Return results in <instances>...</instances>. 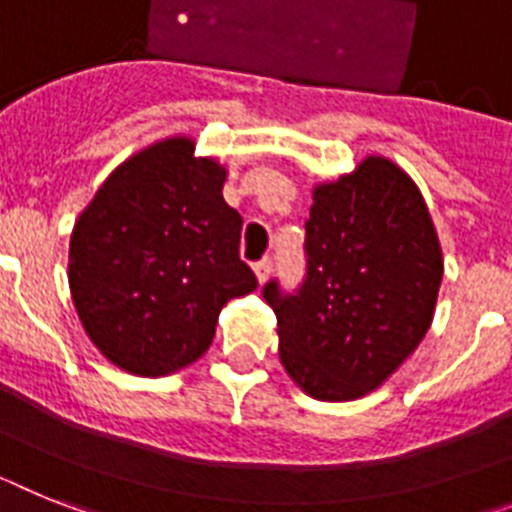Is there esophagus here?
<instances>
[{
  "label": "esophagus",
  "instance_id": "34e87169",
  "mask_svg": "<svg viewBox=\"0 0 512 512\" xmlns=\"http://www.w3.org/2000/svg\"><path fill=\"white\" fill-rule=\"evenodd\" d=\"M270 273H273V257H263V260H257V263H255L257 281L265 283L270 278Z\"/></svg>",
  "mask_w": 512,
  "mask_h": 512
}]
</instances>
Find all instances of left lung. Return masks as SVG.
Returning a JSON list of instances; mask_svg holds the SVG:
<instances>
[{"mask_svg":"<svg viewBox=\"0 0 512 512\" xmlns=\"http://www.w3.org/2000/svg\"><path fill=\"white\" fill-rule=\"evenodd\" d=\"M302 283L263 286L278 354L320 401H351L388 380L427 336L442 252L416 184L388 158L320 184L304 221Z\"/></svg>","mask_w":512,"mask_h":512,"instance_id":"8db88e82","label":"left lung"}]
</instances>
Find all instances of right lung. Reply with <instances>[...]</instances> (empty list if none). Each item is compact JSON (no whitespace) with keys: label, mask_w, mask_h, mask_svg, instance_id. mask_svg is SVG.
I'll return each instance as SVG.
<instances>
[{"label":"right lung","mask_w":512,"mask_h":512,"mask_svg":"<svg viewBox=\"0 0 512 512\" xmlns=\"http://www.w3.org/2000/svg\"><path fill=\"white\" fill-rule=\"evenodd\" d=\"M187 137L124 161L70 239V291L85 333L132 375H169L216 336L221 307L257 289L239 257L242 216L226 171Z\"/></svg>","instance_id":"obj_1"}]
</instances>
